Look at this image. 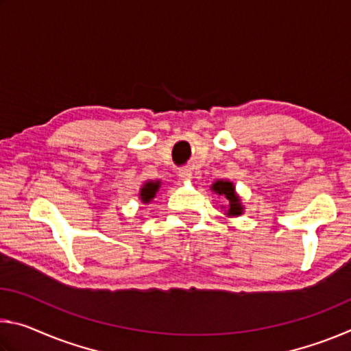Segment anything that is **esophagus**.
Wrapping results in <instances>:
<instances>
[{
	"label": "esophagus",
	"mask_w": 351,
	"mask_h": 351,
	"mask_svg": "<svg viewBox=\"0 0 351 351\" xmlns=\"http://www.w3.org/2000/svg\"><path fill=\"white\" fill-rule=\"evenodd\" d=\"M178 176H180L182 181H190V180H192V169L181 167L180 170H178Z\"/></svg>",
	"instance_id": "1"
}]
</instances>
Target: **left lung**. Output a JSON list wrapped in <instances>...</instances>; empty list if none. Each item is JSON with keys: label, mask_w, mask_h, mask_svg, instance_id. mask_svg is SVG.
I'll list each match as a JSON object with an SVG mask.
<instances>
[{"label": "left lung", "mask_w": 351, "mask_h": 351, "mask_svg": "<svg viewBox=\"0 0 351 351\" xmlns=\"http://www.w3.org/2000/svg\"><path fill=\"white\" fill-rule=\"evenodd\" d=\"M212 189L215 190L218 195H223V197L228 199V215H241V204H240V199L237 197L235 193V189H234V184L229 182V181H217L213 184Z\"/></svg>", "instance_id": "1"}]
</instances>
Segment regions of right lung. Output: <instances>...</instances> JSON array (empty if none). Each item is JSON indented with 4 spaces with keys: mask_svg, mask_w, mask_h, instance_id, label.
Masks as SVG:
<instances>
[{
    "mask_svg": "<svg viewBox=\"0 0 351 351\" xmlns=\"http://www.w3.org/2000/svg\"><path fill=\"white\" fill-rule=\"evenodd\" d=\"M159 189V181L156 182H145L144 187L141 189V199L144 203H150V201L154 198V193L158 192Z\"/></svg>",
    "mask_w": 351,
    "mask_h": 351,
    "instance_id": "right-lung-1",
    "label": "right lung"
}]
</instances>
